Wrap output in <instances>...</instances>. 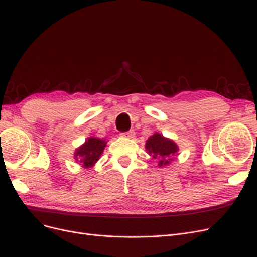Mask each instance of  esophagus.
<instances>
[{
	"label": "esophagus",
	"mask_w": 257,
	"mask_h": 257,
	"mask_svg": "<svg viewBox=\"0 0 257 257\" xmlns=\"http://www.w3.org/2000/svg\"><path fill=\"white\" fill-rule=\"evenodd\" d=\"M123 137H126V138H134L135 137V132L132 130V131H128V132H126V133H122L121 134Z\"/></svg>",
	"instance_id": "esophagus-1"
}]
</instances>
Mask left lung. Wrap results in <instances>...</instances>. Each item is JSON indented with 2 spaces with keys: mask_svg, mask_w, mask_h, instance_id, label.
<instances>
[{
  "mask_svg": "<svg viewBox=\"0 0 257 257\" xmlns=\"http://www.w3.org/2000/svg\"><path fill=\"white\" fill-rule=\"evenodd\" d=\"M145 148L148 154L159 161L158 165L160 167L169 165L173 161L174 155L179 151L178 145L174 141L166 138L158 132H155L152 136L148 138Z\"/></svg>",
  "mask_w": 257,
  "mask_h": 257,
  "instance_id": "8db88e82",
  "label": "left lung"
}]
</instances>
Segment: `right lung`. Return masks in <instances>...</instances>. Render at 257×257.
<instances>
[{"mask_svg":"<svg viewBox=\"0 0 257 257\" xmlns=\"http://www.w3.org/2000/svg\"><path fill=\"white\" fill-rule=\"evenodd\" d=\"M107 142L98 137H89L84 144L77 148L74 158L83 168H91L96 164L100 155L103 154Z\"/></svg>","mask_w":257,"mask_h":257,"instance_id":"right-lung-1","label":"right lung"}]
</instances>
